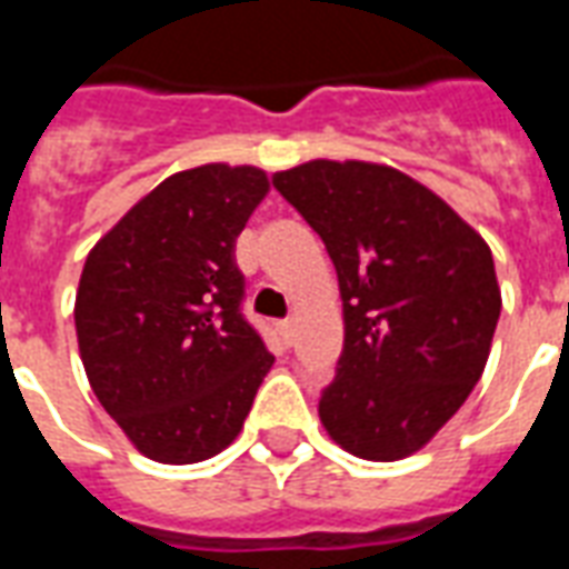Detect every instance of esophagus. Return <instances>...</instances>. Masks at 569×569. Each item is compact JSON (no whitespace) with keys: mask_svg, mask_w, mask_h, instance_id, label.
<instances>
[{"mask_svg":"<svg viewBox=\"0 0 569 569\" xmlns=\"http://www.w3.org/2000/svg\"><path fill=\"white\" fill-rule=\"evenodd\" d=\"M280 335H283L286 345H292V341H296V320H292V317L280 322Z\"/></svg>","mask_w":569,"mask_h":569,"instance_id":"esophagus-1","label":"esophagus"}]
</instances>
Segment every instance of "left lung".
Instances as JSON below:
<instances>
[{
  "mask_svg": "<svg viewBox=\"0 0 569 569\" xmlns=\"http://www.w3.org/2000/svg\"><path fill=\"white\" fill-rule=\"evenodd\" d=\"M271 182L322 237L345 301L322 427L357 457L402 460L485 371L502 308L488 243L393 167L310 161Z\"/></svg>",
  "mask_w": 569,
  "mask_h": 569,
  "instance_id": "8db88e82",
  "label": "left lung"
}]
</instances>
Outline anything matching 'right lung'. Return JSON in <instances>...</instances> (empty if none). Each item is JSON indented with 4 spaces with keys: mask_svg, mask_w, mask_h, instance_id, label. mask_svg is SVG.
<instances>
[{
    "mask_svg": "<svg viewBox=\"0 0 569 569\" xmlns=\"http://www.w3.org/2000/svg\"><path fill=\"white\" fill-rule=\"evenodd\" d=\"M268 194L256 167L163 179L91 249L76 332L100 406L146 457L198 463L243 427L273 357L243 317L234 247Z\"/></svg>",
    "mask_w": 569,
    "mask_h": 569,
    "instance_id": "right-lung-1",
    "label": "right lung"
}]
</instances>
